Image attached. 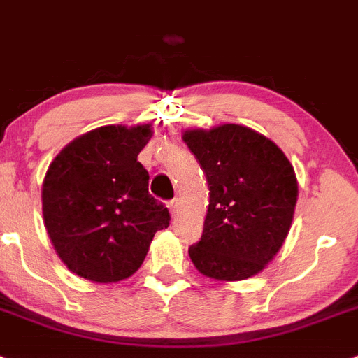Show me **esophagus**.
Returning a JSON list of instances; mask_svg holds the SVG:
<instances>
[{"instance_id": "obj_1", "label": "esophagus", "mask_w": 358, "mask_h": 358, "mask_svg": "<svg viewBox=\"0 0 358 358\" xmlns=\"http://www.w3.org/2000/svg\"><path fill=\"white\" fill-rule=\"evenodd\" d=\"M169 210H171V214H173V217L178 216V210H180V201H178V198H175V200H171V201H169Z\"/></svg>"}]
</instances>
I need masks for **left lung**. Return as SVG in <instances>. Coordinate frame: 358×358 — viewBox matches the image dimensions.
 I'll return each mask as SVG.
<instances>
[{
  "label": "left lung",
  "mask_w": 358,
  "mask_h": 358,
  "mask_svg": "<svg viewBox=\"0 0 358 358\" xmlns=\"http://www.w3.org/2000/svg\"><path fill=\"white\" fill-rule=\"evenodd\" d=\"M183 142L209 183L203 234L189 247L191 261L217 281L252 278L290 231L297 203L290 160L265 135L239 124L187 129Z\"/></svg>",
  "instance_id": "1"
}]
</instances>
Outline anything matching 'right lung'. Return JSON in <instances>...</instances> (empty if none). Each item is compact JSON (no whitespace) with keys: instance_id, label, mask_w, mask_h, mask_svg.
Here are the masks:
<instances>
[{"instance_id":"add662e5","label":"right lung","mask_w":358,"mask_h":358,"mask_svg":"<svg viewBox=\"0 0 358 358\" xmlns=\"http://www.w3.org/2000/svg\"><path fill=\"white\" fill-rule=\"evenodd\" d=\"M151 136V124L102 126L77 136L50 164L41 191L46 232L80 278H129L155 232L169 227V210L149 194V173L136 160Z\"/></svg>"}]
</instances>
